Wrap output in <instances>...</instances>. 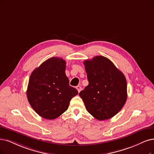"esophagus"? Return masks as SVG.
<instances>
[{"mask_svg": "<svg viewBox=\"0 0 154 154\" xmlns=\"http://www.w3.org/2000/svg\"><path fill=\"white\" fill-rule=\"evenodd\" d=\"M76 89H77V91H78V92L79 93L81 91V89H82V88H81V87L80 86H77V87H76Z\"/></svg>", "mask_w": 154, "mask_h": 154, "instance_id": "esophagus-1", "label": "esophagus"}]
</instances>
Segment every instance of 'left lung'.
Returning a JSON list of instances; mask_svg holds the SVG:
<instances>
[{"mask_svg":"<svg viewBox=\"0 0 154 154\" xmlns=\"http://www.w3.org/2000/svg\"><path fill=\"white\" fill-rule=\"evenodd\" d=\"M88 86L79 93L87 111L99 121L112 118L127 100V82L124 74L102 56L84 61Z\"/></svg>","mask_w":154,"mask_h":154,"instance_id":"obj_1","label":"left lung"}]
</instances>
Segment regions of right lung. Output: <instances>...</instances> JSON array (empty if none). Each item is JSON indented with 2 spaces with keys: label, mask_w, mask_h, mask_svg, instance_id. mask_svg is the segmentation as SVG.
<instances>
[{
  "label": "right lung",
  "mask_w": 154,
  "mask_h": 154,
  "mask_svg": "<svg viewBox=\"0 0 154 154\" xmlns=\"http://www.w3.org/2000/svg\"><path fill=\"white\" fill-rule=\"evenodd\" d=\"M66 61L53 57L43 62L32 73L26 91L32 109L45 119H54L64 113L77 90L69 85L65 73Z\"/></svg>",
  "instance_id": "right-lung-1"
}]
</instances>
